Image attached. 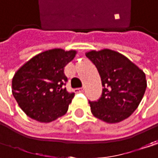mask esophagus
<instances>
[{"label": "esophagus", "instance_id": "esophagus-1", "mask_svg": "<svg viewBox=\"0 0 158 158\" xmlns=\"http://www.w3.org/2000/svg\"><path fill=\"white\" fill-rule=\"evenodd\" d=\"M75 90H76V92H80V93H82V92H84V90H85V87H80V88H76Z\"/></svg>", "mask_w": 158, "mask_h": 158}]
</instances>
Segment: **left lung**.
<instances>
[{"instance_id":"left-lung-1","label":"left lung","mask_w":158,"mask_h":158,"mask_svg":"<svg viewBox=\"0 0 158 158\" xmlns=\"http://www.w3.org/2000/svg\"><path fill=\"white\" fill-rule=\"evenodd\" d=\"M85 56L97 67L103 86L102 97L97 102H89L93 115L109 124L129 117L144 95L145 73L114 50H92Z\"/></svg>"}]
</instances>
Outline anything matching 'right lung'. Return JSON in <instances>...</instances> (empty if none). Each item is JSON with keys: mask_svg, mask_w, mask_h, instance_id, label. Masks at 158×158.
Returning a JSON list of instances; mask_svg holds the SVG:
<instances>
[{"mask_svg": "<svg viewBox=\"0 0 158 158\" xmlns=\"http://www.w3.org/2000/svg\"><path fill=\"white\" fill-rule=\"evenodd\" d=\"M75 55V50H47L33 56L15 73L12 92L29 117L49 123L67 113L74 93L65 87L68 78L64 69Z\"/></svg>", "mask_w": 158, "mask_h": 158, "instance_id": "obj_1", "label": "right lung"}]
</instances>
